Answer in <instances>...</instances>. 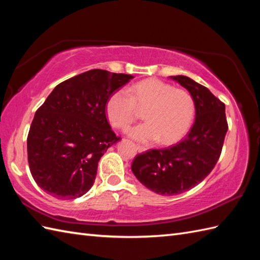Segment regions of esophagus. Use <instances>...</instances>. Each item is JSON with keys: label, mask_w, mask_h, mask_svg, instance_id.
Returning <instances> with one entry per match:
<instances>
[{"label": "esophagus", "mask_w": 260, "mask_h": 260, "mask_svg": "<svg viewBox=\"0 0 260 260\" xmlns=\"http://www.w3.org/2000/svg\"><path fill=\"white\" fill-rule=\"evenodd\" d=\"M136 147H137V150H138V152H143V151H146V150H147V148H146V147H143V146H140V145H137Z\"/></svg>", "instance_id": "1"}]
</instances>
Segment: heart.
Masks as SVG:
<instances>
[{
  "mask_svg": "<svg viewBox=\"0 0 260 260\" xmlns=\"http://www.w3.org/2000/svg\"><path fill=\"white\" fill-rule=\"evenodd\" d=\"M143 112L147 122L129 131L131 138L142 142L158 140L164 145L175 143L187 134L194 114L191 95L182 89L158 79H148L110 95L106 113L117 129L125 130L134 122L138 110Z\"/></svg>",
  "mask_w": 260,
  "mask_h": 260,
  "instance_id": "b5f03b06",
  "label": "heart"
}]
</instances>
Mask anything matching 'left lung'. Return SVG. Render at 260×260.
<instances>
[{"label":"left lung","mask_w":260,"mask_h":260,"mask_svg":"<svg viewBox=\"0 0 260 260\" xmlns=\"http://www.w3.org/2000/svg\"><path fill=\"white\" fill-rule=\"evenodd\" d=\"M170 79L186 88L196 108L189 134L177 145L138 154L131 170L143 186L162 196H174L197 186L220 157L228 130L224 103L206 86L184 76Z\"/></svg>","instance_id":"left-lung-1"}]
</instances>
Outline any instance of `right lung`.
Wrapping results in <instances>:
<instances>
[{"mask_svg":"<svg viewBox=\"0 0 260 260\" xmlns=\"http://www.w3.org/2000/svg\"><path fill=\"white\" fill-rule=\"evenodd\" d=\"M131 79L93 69L57 84L38 109L27 135V160L45 192L76 199L93 186L98 162L120 140L108 122L107 101Z\"/></svg>","mask_w":260,"mask_h":260,"instance_id":"obj_1","label":"right lung"}]
</instances>
